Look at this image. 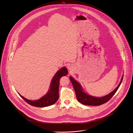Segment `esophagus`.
I'll list each match as a JSON object with an SVG mask.
<instances>
[{
  "instance_id": "1",
  "label": "esophagus",
  "mask_w": 133,
  "mask_h": 133,
  "mask_svg": "<svg viewBox=\"0 0 133 133\" xmlns=\"http://www.w3.org/2000/svg\"><path fill=\"white\" fill-rule=\"evenodd\" d=\"M68 69H69V70H72L73 67H72V66L71 65H69V66H68Z\"/></svg>"
}]
</instances>
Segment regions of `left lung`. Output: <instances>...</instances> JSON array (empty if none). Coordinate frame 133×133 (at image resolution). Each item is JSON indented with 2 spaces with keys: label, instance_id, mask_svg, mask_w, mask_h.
<instances>
[{
  "label": "left lung",
  "instance_id": "8db88e82",
  "mask_svg": "<svg viewBox=\"0 0 133 133\" xmlns=\"http://www.w3.org/2000/svg\"><path fill=\"white\" fill-rule=\"evenodd\" d=\"M123 77L124 76L122 77L121 82L119 83L117 87V88L113 91H112L109 94L101 98L95 97L84 93L83 91V90L82 89L80 84L77 81H76L71 77H70V79L72 82L73 87L74 88L75 91L76 92L77 99L80 103H81V104L84 105L99 106V105L104 104L105 103L108 101L112 98V97L115 95V94L117 90L118 89L120 85L122 83V82L123 79Z\"/></svg>",
  "mask_w": 133,
  "mask_h": 133
}]
</instances>
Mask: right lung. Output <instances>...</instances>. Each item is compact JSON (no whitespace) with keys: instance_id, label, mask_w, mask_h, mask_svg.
<instances>
[{"instance_id":"obj_1","label":"right lung","mask_w":133,"mask_h":133,"mask_svg":"<svg viewBox=\"0 0 133 133\" xmlns=\"http://www.w3.org/2000/svg\"><path fill=\"white\" fill-rule=\"evenodd\" d=\"M68 73V70L65 67L59 70L53 78L49 92L46 95L37 100H29L25 98L20 94L19 95L28 104L34 107H44L52 105L55 104L58 99V88L60 79L61 77L66 76Z\"/></svg>"}]
</instances>
